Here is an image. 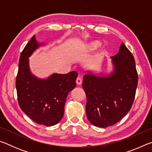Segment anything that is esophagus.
Segmentation results:
<instances>
[{"instance_id": "34e87169", "label": "esophagus", "mask_w": 152, "mask_h": 152, "mask_svg": "<svg viewBox=\"0 0 152 152\" xmlns=\"http://www.w3.org/2000/svg\"><path fill=\"white\" fill-rule=\"evenodd\" d=\"M76 84H78V85H80V84H82V78H80V77L78 76V78H76Z\"/></svg>"}]
</instances>
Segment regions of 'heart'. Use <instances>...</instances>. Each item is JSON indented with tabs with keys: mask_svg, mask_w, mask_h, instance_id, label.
<instances>
[{
	"mask_svg": "<svg viewBox=\"0 0 152 152\" xmlns=\"http://www.w3.org/2000/svg\"><path fill=\"white\" fill-rule=\"evenodd\" d=\"M101 43L98 41H92V42L86 43L85 45V49L88 51H94L99 47Z\"/></svg>",
	"mask_w": 152,
	"mask_h": 152,
	"instance_id": "1",
	"label": "heart"
}]
</instances>
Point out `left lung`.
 Segmentation results:
<instances>
[{"label": "left lung", "mask_w": 152, "mask_h": 152, "mask_svg": "<svg viewBox=\"0 0 152 152\" xmlns=\"http://www.w3.org/2000/svg\"><path fill=\"white\" fill-rule=\"evenodd\" d=\"M114 71L100 77L91 72L84 76L86 116L92 125L105 128L122 119L132 108L137 86L138 74L131 51L123 42L119 53L112 56Z\"/></svg>", "instance_id": "8db88e82"}]
</instances>
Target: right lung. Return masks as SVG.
<instances>
[{"label":"right lung","instance_id":"1","mask_svg":"<svg viewBox=\"0 0 152 152\" xmlns=\"http://www.w3.org/2000/svg\"><path fill=\"white\" fill-rule=\"evenodd\" d=\"M39 45L33 36L20 56L16 78L17 99L20 109L33 121L53 126L62 119L66 97L75 88L78 73L53 74L45 80L32 75L28 58Z\"/></svg>","mask_w":152,"mask_h":152}]
</instances>
